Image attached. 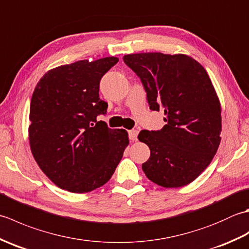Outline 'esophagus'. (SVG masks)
<instances>
[{
  "mask_svg": "<svg viewBox=\"0 0 249 249\" xmlns=\"http://www.w3.org/2000/svg\"><path fill=\"white\" fill-rule=\"evenodd\" d=\"M128 137L131 141H136L137 140V137H138V130L133 129V130H129L128 131Z\"/></svg>",
  "mask_w": 249,
  "mask_h": 249,
  "instance_id": "1",
  "label": "esophagus"
}]
</instances>
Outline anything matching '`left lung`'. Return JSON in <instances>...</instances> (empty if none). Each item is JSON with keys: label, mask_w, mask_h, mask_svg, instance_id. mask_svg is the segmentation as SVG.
Returning a JSON list of instances; mask_svg holds the SVG:
<instances>
[{"label": "left lung", "mask_w": 249, "mask_h": 249, "mask_svg": "<svg viewBox=\"0 0 249 249\" xmlns=\"http://www.w3.org/2000/svg\"><path fill=\"white\" fill-rule=\"evenodd\" d=\"M123 60L141 79L150 108L166 115L160 130L138 135L151 151L142 170L162 187L188 185L208 168L221 140L220 103L208 72L182 53L143 52Z\"/></svg>", "instance_id": "obj_1"}]
</instances>
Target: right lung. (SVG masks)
I'll return each instance as SVG.
<instances>
[{
  "label": "right lung",
  "instance_id": "right-lung-1",
  "mask_svg": "<svg viewBox=\"0 0 249 249\" xmlns=\"http://www.w3.org/2000/svg\"><path fill=\"white\" fill-rule=\"evenodd\" d=\"M118 62L108 56L52 68L32 95L31 152L50 181L67 192L89 193L105 185L129 144L125 129L96 120L108 108L99 98L100 79Z\"/></svg>",
  "mask_w": 249,
  "mask_h": 249
}]
</instances>
